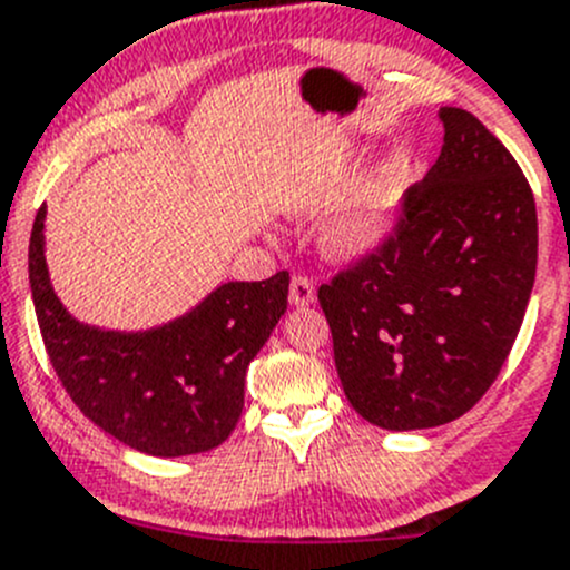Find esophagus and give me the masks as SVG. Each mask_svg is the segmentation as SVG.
<instances>
[{"label": "esophagus", "instance_id": "34e87169", "mask_svg": "<svg viewBox=\"0 0 570 570\" xmlns=\"http://www.w3.org/2000/svg\"><path fill=\"white\" fill-rule=\"evenodd\" d=\"M291 304L293 307H309V304L315 302V285L313 279L302 277V274H296V277L291 279Z\"/></svg>", "mask_w": 570, "mask_h": 570}]
</instances>
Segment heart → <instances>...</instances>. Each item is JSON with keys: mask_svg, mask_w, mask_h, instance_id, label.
<instances>
[{"mask_svg": "<svg viewBox=\"0 0 570 570\" xmlns=\"http://www.w3.org/2000/svg\"><path fill=\"white\" fill-rule=\"evenodd\" d=\"M402 224V188L385 177L371 183L324 229V252L332 261L357 263L380 255Z\"/></svg>", "mask_w": 570, "mask_h": 570, "instance_id": "heart-1", "label": "heart"}]
</instances>
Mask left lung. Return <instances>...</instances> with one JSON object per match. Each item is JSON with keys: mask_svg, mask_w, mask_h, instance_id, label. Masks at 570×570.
Segmentation results:
<instances>
[{"mask_svg": "<svg viewBox=\"0 0 570 570\" xmlns=\"http://www.w3.org/2000/svg\"><path fill=\"white\" fill-rule=\"evenodd\" d=\"M443 149L407 190L380 255L318 287L348 404L391 432L469 413L499 376L534 285L527 177L463 107H441Z\"/></svg>", "mask_w": 570, "mask_h": 570, "instance_id": "obj_1", "label": "left lung"}]
</instances>
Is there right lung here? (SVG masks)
Here are the masks:
<instances>
[{
  "instance_id": "obj_1",
  "label": "right lung",
  "mask_w": 570,
  "mask_h": 570,
  "mask_svg": "<svg viewBox=\"0 0 570 570\" xmlns=\"http://www.w3.org/2000/svg\"><path fill=\"white\" fill-rule=\"evenodd\" d=\"M47 205L30 235L38 326L66 393L99 430L151 458L222 446L244 410L246 368L287 309V272L222 283L149 330H105L66 309L47 266Z\"/></svg>"
}]
</instances>
